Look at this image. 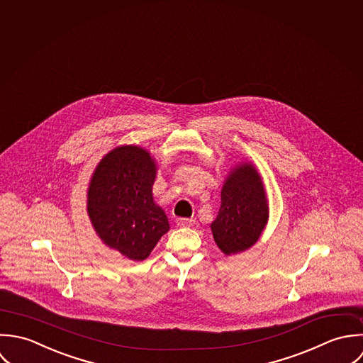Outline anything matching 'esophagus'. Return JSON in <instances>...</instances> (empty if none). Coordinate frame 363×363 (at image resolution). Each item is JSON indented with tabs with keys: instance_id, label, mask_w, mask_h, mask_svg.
Listing matches in <instances>:
<instances>
[{
	"instance_id": "34e87169",
	"label": "esophagus",
	"mask_w": 363,
	"mask_h": 363,
	"mask_svg": "<svg viewBox=\"0 0 363 363\" xmlns=\"http://www.w3.org/2000/svg\"><path fill=\"white\" fill-rule=\"evenodd\" d=\"M177 224H178L179 227H191V225L195 224V220H194V218H178V220H177Z\"/></svg>"
}]
</instances>
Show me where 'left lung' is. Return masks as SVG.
Listing matches in <instances>:
<instances>
[{"label": "left lung", "instance_id": "left-lung-1", "mask_svg": "<svg viewBox=\"0 0 363 363\" xmlns=\"http://www.w3.org/2000/svg\"><path fill=\"white\" fill-rule=\"evenodd\" d=\"M269 218V203L261 174L251 161L230 168L221 188V203L211 230L220 251L234 255L251 248Z\"/></svg>", "mask_w": 363, "mask_h": 363}]
</instances>
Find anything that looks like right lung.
I'll use <instances>...</instances> for the list:
<instances>
[{"label":"right lung","mask_w":363,"mask_h":363,"mask_svg":"<svg viewBox=\"0 0 363 363\" xmlns=\"http://www.w3.org/2000/svg\"><path fill=\"white\" fill-rule=\"evenodd\" d=\"M157 161L136 145H118L95 167L86 189V213L108 248L132 261L145 259L169 231L165 212L154 202Z\"/></svg>","instance_id":"obj_1"}]
</instances>
